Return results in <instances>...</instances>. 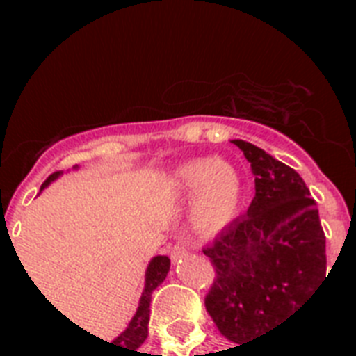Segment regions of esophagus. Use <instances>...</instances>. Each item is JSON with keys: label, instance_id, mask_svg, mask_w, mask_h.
<instances>
[{"label": "esophagus", "instance_id": "34e87169", "mask_svg": "<svg viewBox=\"0 0 356 356\" xmlns=\"http://www.w3.org/2000/svg\"><path fill=\"white\" fill-rule=\"evenodd\" d=\"M186 254H188V251H186V245H184L183 242L173 243V248L170 249V259H172L173 262L179 259H183V257H186Z\"/></svg>", "mask_w": 356, "mask_h": 356}]
</instances>
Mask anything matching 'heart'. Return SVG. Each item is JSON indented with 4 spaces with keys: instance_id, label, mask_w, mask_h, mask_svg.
I'll return each mask as SVG.
<instances>
[{
    "instance_id": "heart-1",
    "label": "heart",
    "mask_w": 356,
    "mask_h": 356,
    "mask_svg": "<svg viewBox=\"0 0 356 356\" xmlns=\"http://www.w3.org/2000/svg\"><path fill=\"white\" fill-rule=\"evenodd\" d=\"M181 194H192L190 223L197 233H216L227 225L240 209L242 177L236 168L222 159H195L175 172Z\"/></svg>"
}]
</instances>
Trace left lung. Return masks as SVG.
Wrapping results in <instances>:
<instances>
[{
    "instance_id": "left-lung-1",
    "label": "left lung",
    "mask_w": 356,
    "mask_h": 356,
    "mask_svg": "<svg viewBox=\"0 0 356 356\" xmlns=\"http://www.w3.org/2000/svg\"><path fill=\"white\" fill-rule=\"evenodd\" d=\"M251 162L254 197L209 243L216 277L205 298L218 331L234 343L293 314L325 279V234L316 201L296 170L257 145L233 140Z\"/></svg>"
}]
</instances>
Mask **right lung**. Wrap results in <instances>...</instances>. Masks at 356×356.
<instances>
[{"mask_svg": "<svg viewBox=\"0 0 356 356\" xmlns=\"http://www.w3.org/2000/svg\"><path fill=\"white\" fill-rule=\"evenodd\" d=\"M58 175H60V172L51 173V175L44 181L40 190L46 188L47 184L51 183V181H55ZM168 271H170V259H168V257L159 254V257H155V259L151 260L149 266H147V271H145V286H144V292H142V298H140L136 314L133 316V320L129 321L127 329H125V331H123L113 343L111 342L107 343L116 346V348L120 349H125V351H129V353H133V355L140 353V351H136V349H138L140 346L145 342V338H147L151 293H153V290H155V288L159 286L164 279H166Z\"/></svg>", "mask_w": 356, "mask_h": 356, "instance_id": "obj_1", "label": "right lung"}]
</instances>
